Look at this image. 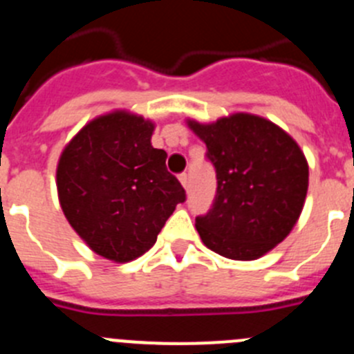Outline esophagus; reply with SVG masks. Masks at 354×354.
I'll use <instances>...</instances> for the list:
<instances>
[{"label":"esophagus","mask_w":354,"mask_h":354,"mask_svg":"<svg viewBox=\"0 0 354 354\" xmlns=\"http://www.w3.org/2000/svg\"><path fill=\"white\" fill-rule=\"evenodd\" d=\"M180 183L183 185L185 190H188V185H190V183H188V174L187 173H181L180 174Z\"/></svg>","instance_id":"1"}]
</instances>
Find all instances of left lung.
Here are the masks:
<instances>
[{"instance_id": "1", "label": "left lung", "mask_w": 354, "mask_h": 354, "mask_svg": "<svg viewBox=\"0 0 354 354\" xmlns=\"http://www.w3.org/2000/svg\"><path fill=\"white\" fill-rule=\"evenodd\" d=\"M187 124L207 147L218 178L212 209L195 219L202 242L228 259L264 256L303 212L310 180L304 152L289 133L256 114Z\"/></svg>"}]
</instances>
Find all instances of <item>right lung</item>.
<instances>
[{
    "mask_svg": "<svg viewBox=\"0 0 354 354\" xmlns=\"http://www.w3.org/2000/svg\"><path fill=\"white\" fill-rule=\"evenodd\" d=\"M153 129L150 119L118 109L86 122L58 159V202L68 225L114 263L145 254L185 202L167 153L152 147Z\"/></svg>",
    "mask_w": 354,
    "mask_h": 354,
    "instance_id": "add662e5",
    "label": "right lung"
}]
</instances>
